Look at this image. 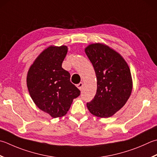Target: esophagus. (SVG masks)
I'll use <instances>...</instances> for the list:
<instances>
[{
  "instance_id": "esophagus-1",
  "label": "esophagus",
  "mask_w": 157,
  "mask_h": 157,
  "mask_svg": "<svg viewBox=\"0 0 157 157\" xmlns=\"http://www.w3.org/2000/svg\"><path fill=\"white\" fill-rule=\"evenodd\" d=\"M83 86H84V84H83L82 82H80L79 84H78V85H77V86H78V88L79 89V90H82V88H83Z\"/></svg>"
}]
</instances>
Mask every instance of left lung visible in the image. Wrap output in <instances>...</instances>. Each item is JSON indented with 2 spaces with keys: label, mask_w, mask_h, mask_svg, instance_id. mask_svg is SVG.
Returning <instances> with one entry per match:
<instances>
[{
  "label": "left lung",
  "mask_w": 157,
  "mask_h": 157,
  "mask_svg": "<svg viewBox=\"0 0 157 157\" xmlns=\"http://www.w3.org/2000/svg\"><path fill=\"white\" fill-rule=\"evenodd\" d=\"M85 52L97 79L96 94L87 107L97 117H110L125 105L131 94L130 69L121 55L107 45L90 44Z\"/></svg>",
  "instance_id": "8db88e82"
}]
</instances>
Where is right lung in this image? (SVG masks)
I'll return each instance as SVG.
<instances>
[{
	"mask_svg": "<svg viewBox=\"0 0 157 157\" xmlns=\"http://www.w3.org/2000/svg\"><path fill=\"white\" fill-rule=\"evenodd\" d=\"M67 47L50 46L34 61L28 71L29 94L40 109L52 118L62 117L69 111L80 90L70 82V73L62 67Z\"/></svg>",
	"mask_w": 157,
	"mask_h": 157,
	"instance_id": "1",
	"label": "right lung"
}]
</instances>
